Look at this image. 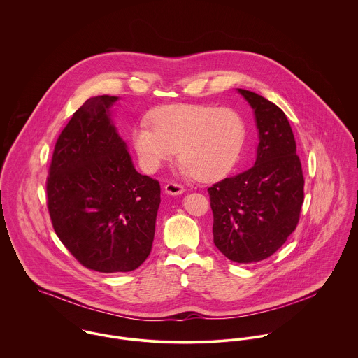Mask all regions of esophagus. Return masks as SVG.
<instances>
[{
  "label": "esophagus",
  "instance_id": "esophagus-1",
  "mask_svg": "<svg viewBox=\"0 0 358 358\" xmlns=\"http://www.w3.org/2000/svg\"><path fill=\"white\" fill-rule=\"evenodd\" d=\"M165 193L172 194V196H179L185 193V187L179 183H168L165 185Z\"/></svg>",
  "mask_w": 358,
  "mask_h": 358
}]
</instances>
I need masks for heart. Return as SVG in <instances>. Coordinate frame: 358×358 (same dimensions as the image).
Listing matches in <instances>:
<instances>
[{
    "mask_svg": "<svg viewBox=\"0 0 358 358\" xmlns=\"http://www.w3.org/2000/svg\"><path fill=\"white\" fill-rule=\"evenodd\" d=\"M152 124L141 122L132 131V145L141 165L157 172L176 152L180 173L216 179L237 162L247 127L233 107L212 104H171L155 110Z\"/></svg>",
    "mask_w": 358,
    "mask_h": 358,
    "instance_id": "obj_1",
    "label": "heart"
}]
</instances>
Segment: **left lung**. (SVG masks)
Listing matches in <instances>:
<instances>
[{
	"label": "left lung",
	"instance_id": "1",
	"mask_svg": "<svg viewBox=\"0 0 358 358\" xmlns=\"http://www.w3.org/2000/svg\"><path fill=\"white\" fill-rule=\"evenodd\" d=\"M238 92L255 111V165L208 189L213 244L227 259L254 263L277 252L299 223L305 179L285 113L247 90Z\"/></svg>",
	"mask_w": 358,
	"mask_h": 358
}]
</instances>
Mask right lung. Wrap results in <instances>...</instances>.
Instances as JSON below:
<instances>
[{
	"label": "right lung",
	"instance_id": "1",
	"mask_svg": "<svg viewBox=\"0 0 358 358\" xmlns=\"http://www.w3.org/2000/svg\"><path fill=\"white\" fill-rule=\"evenodd\" d=\"M117 96L84 103L60 132L47 178L52 226L84 267L138 268L150 255L161 203L158 180L141 175L110 118Z\"/></svg>",
	"mask_w": 358,
	"mask_h": 358
}]
</instances>
